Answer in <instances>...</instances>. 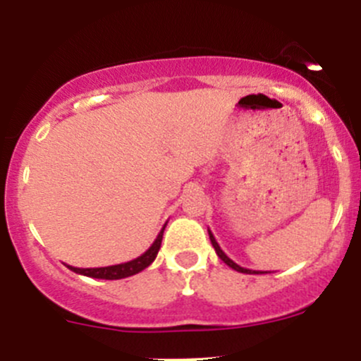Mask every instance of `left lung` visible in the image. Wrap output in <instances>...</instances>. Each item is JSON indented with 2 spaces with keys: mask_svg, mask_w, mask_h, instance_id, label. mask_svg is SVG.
<instances>
[{
  "mask_svg": "<svg viewBox=\"0 0 361 361\" xmlns=\"http://www.w3.org/2000/svg\"><path fill=\"white\" fill-rule=\"evenodd\" d=\"M207 231H209V238H211V243H212L214 250H216L217 257H219V259L223 260V262H224L226 265H229V267H231V269H235V271H238V272H243V274H265V272H260V271H252V269H245V267H241V265H238V264H236V262H233V260L229 259V257L226 255V253H224L223 250H221L219 243H217L216 238H214V235H212V231H211V229H207Z\"/></svg>",
  "mask_w": 361,
  "mask_h": 361,
  "instance_id": "1",
  "label": "left lung"
}]
</instances>
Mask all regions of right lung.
<instances>
[{
  "label": "right lung",
  "instance_id": "obj_1",
  "mask_svg": "<svg viewBox=\"0 0 361 361\" xmlns=\"http://www.w3.org/2000/svg\"><path fill=\"white\" fill-rule=\"evenodd\" d=\"M166 224L162 226V229L157 235V238L154 240V243L150 245L149 250H145L140 257L137 259L130 260V262L125 264H116V265H108V267H94V269H80V267H73V265H66L70 271L77 272V274L87 276V277H94V279H123V277H130L135 276L140 271H144L145 267H149L150 264L156 260L157 252L161 248V241H162V233H164Z\"/></svg>",
  "mask_w": 361,
  "mask_h": 361
}]
</instances>
